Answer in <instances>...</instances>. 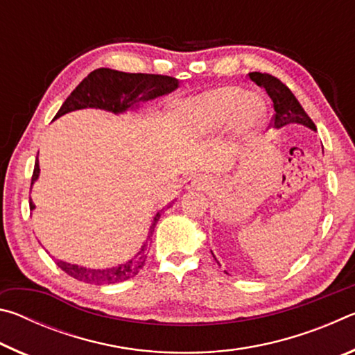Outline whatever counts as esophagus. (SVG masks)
I'll use <instances>...</instances> for the list:
<instances>
[{
	"mask_svg": "<svg viewBox=\"0 0 355 355\" xmlns=\"http://www.w3.org/2000/svg\"><path fill=\"white\" fill-rule=\"evenodd\" d=\"M208 188V180L203 175H191L186 180V189L188 191H205Z\"/></svg>",
	"mask_w": 355,
	"mask_h": 355,
	"instance_id": "34e87169",
	"label": "esophagus"
}]
</instances>
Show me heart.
Masks as SVG:
<instances>
[{
	"label": "heart",
	"mask_w": 355,
	"mask_h": 355,
	"mask_svg": "<svg viewBox=\"0 0 355 355\" xmlns=\"http://www.w3.org/2000/svg\"><path fill=\"white\" fill-rule=\"evenodd\" d=\"M263 116L260 98L245 95L238 87L214 89L173 106V117L197 135L214 133L232 120L239 131H250L258 127Z\"/></svg>",
	"instance_id": "obj_1"
}]
</instances>
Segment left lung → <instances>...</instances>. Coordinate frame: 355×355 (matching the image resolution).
<instances>
[{"label":"left lung","instance_id":"left-lung-1","mask_svg":"<svg viewBox=\"0 0 355 355\" xmlns=\"http://www.w3.org/2000/svg\"><path fill=\"white\" fill-rule=\"evenodd\" d=\"M249 78L257 84V86L264 89L269 95V98L272 100L275 111L272 125L274 128L280 130L286 127V125L299 123L316 131L315 123L311 122L307 112H305L304 107L300 106L297 98L294 97V94L280 80H277V78L272 75L260 73V71H252V73H249Z\"/></svg>","mask_w":355,"mask_h":355}]
</instances>
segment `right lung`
Instances as JSON below:
<instances>
[{
	"label": "right lung",
	"instance_id": "add662e5",
	"mask_svg": "<svg viewBox=\"0 0 355 355\" xmlns=\"http://www.w3.org/2000/svg\"><path fill=\"white\" fill-rule=\"evenodd\" d=\"M178 87V80L172 76L164 75H147V73H125V71L111 70V69H97L89 73L84 80L78 84L76 89L71 92L67 100L64 101L61 110L55 116L56 120L64 114L71 111L86 110V107H95V110H103L112 114H123L128 111L139 110L141 103H146L148 100L163 97L171 94ZM40 175L39 158L35 161L31 189L33 184L37 182ZM29 208L34 209L35 205L33 199H29ZM161 218V211L153 216L152 225H150L148 236L146 243L141 245V249L130 258L128 261H123L112 268L94 269L86 268L81 264L67 263L62 260H56L58 266L67 272L70 277L80 282L92 285H110L119 284V282L128 280L141 271V268L146 263L148 254V244L152 241V235L155 227Z\"/></svg>",
	"mask_w": 355,
	"mask_h": 355
}]
</instances>
